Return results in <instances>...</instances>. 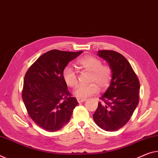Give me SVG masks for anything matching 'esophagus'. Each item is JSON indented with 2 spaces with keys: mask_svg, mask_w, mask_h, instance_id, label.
Here are the masks:
<instances>
[{
  "mask_svg": "<svg viewBox=\"0 0 158 158\" xmlns=\"http://www.w3.org/2000/svg\"><path fill=\"white\" fill-rule=\"evenodd\" d=\"M77 101L79 103L83 102L86 101V99H82V98H77Z\"/></svg>",
  "mask_w": 158,
  "mask_h": 158,
  "instance_id": "34e87169",
  "label": "esophagus"
}]
</instances>
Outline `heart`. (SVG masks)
Instances as JSON below:
<instances>
[{"label": "heart", "instance_id": "obj_1", "mask_svg": "<svg viewBox=\"0 0 158 158\" xmlns=\"http://www.w3.org/2000/svg\"><path fill=\"white\" fill-rule=\"evenodd\" d=\"M77 64L82 69L91 73L89 82L92 83L85 85H80L73 92L74 95L79 98H87L97 93L99 87L106 89L110 86L112 79V69L109 65H103L102 60L93 56H85L77 61ZM64 82L70 87L77 85V74L70 65L65 66L62 71Z\"/></svg>", "mask_w": 158, "mask_h": 158}]
</instances>
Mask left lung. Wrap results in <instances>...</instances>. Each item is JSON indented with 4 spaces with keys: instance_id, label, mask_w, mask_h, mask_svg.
I'll use <instances>...</instances> for the list:
<instances>
[{
    "instance_id": "left-lung-1",
    "label": "left lung",
    "mask_w": 158,
    "mask_h": 158,
    "mask_svg": "<svg viewBox=\"0 0 158 158\" xmlns=\"http://www.w3.org/2000/svg\"><path fill=\"white\" fill-rule=\"evenodd\" d=\"M98 55L110 64L112 79L98 103L93 119L106 131H115L127 124L139 102L140 82L127 59L112 50L98 51Z\"/></svg>"
}]
</instances>
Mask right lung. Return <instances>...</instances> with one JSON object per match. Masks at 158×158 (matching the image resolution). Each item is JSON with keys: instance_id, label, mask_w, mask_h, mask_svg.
Wrapping results in <instances>:
<instances>
[{"instance_id": "right-lung-1", "label": "right lung", "mask_w": 158, "mask_h": 158, "mask_svg": "<svg viewBox=\"0 0 158 158\" xmlns=\"http://www.w3.org/2000/svg\"><path fill=\"white\" fill-rule=\"evenodd\" d=\"M82 52L48 51L27 71L23 100L29 116L43 129L50 132L60 130L69 122L78 104L76 98L68 90L62 71Z\"/></svg>"}]
</instances>
